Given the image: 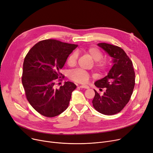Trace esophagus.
<instances>
[{"label":"esophagus","mask_w":153,"mask_h":153,"mask_svg":"<svg viewBox=\"0 0 153 153\" xmlns=\"http://www.w3.org/2000/svg\"><path fill=\"white\" fill-rule=\"evenodd\" d=\"M80 88H83V89H89V86L88 85H80Z\"/></svg>","instance_id":"1"}]
</instances>
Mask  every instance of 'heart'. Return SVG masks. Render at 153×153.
<instances>
[{
    "mask_svg": "<svg viewBox=\"0 0 153 153\" xmlns=\"http://www.w3.org/2000/svg\"><path fill=\"white\" fill-rule=\"evenodd\" d=\"M86 52L94 61V65L97 72L103 73L109 69L110 61L106 58H102L103 54L101 50L95 47H91L86 51ZM78 57V53L76 51L73 52L68 59V64L70 67H74L77 64ZM69 76L71 80L81 84L87 82L90 77V75L87 71L80 68L71 71Z\"/></svg>",
    "mask_w": 153,
    "mask_h": 153,
    "instance_id": "b5f03b06",
    "label": "heart"
}]
</instances>
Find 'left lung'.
I'll use <instances>...</instances> for the list:
<instances>
[{
  "label": "left lung",
  "mask_w": 153,
  "mask_h": 153,
  "mask_svg": "<svg viewBox=\"0 0 153 153\" xmlns=\"http://www.w3.org/2000/svg\"><path fill=\"white\" fill-rule=\"evenodd\" d=\"M113 58L114 65L108 76L97 81V88L105 89L103 94L96 90L92 100L94 109L104 115H114L123 109L130 100L135 85L133 64L124 51L118 46L107 43H99Z\"/></svg>",
  "instance_id": "8db88e82"
}]
</instances>
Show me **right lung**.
<instances>
[{"label":"right lung","instance_id":"obj_1","mask_svg":"<svg viewBox=\"0 0 153 153\" xmlns=\"http://www.w3.org/2000/svg\"><path fill=\"white\" fill-rule=\"evenodd\" d=\"M77 47L76 44L46 39L36 44L25 56L22 76L25 96L41 115L55 117L68 108L76 85L68 81L57 89L56 83L64 77L60 71Z\"/></svg>","mask_w":153,"mask_h":153}]
</instances>
